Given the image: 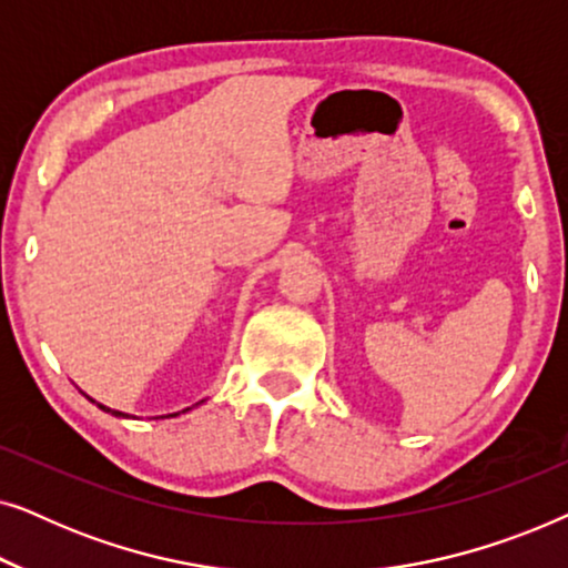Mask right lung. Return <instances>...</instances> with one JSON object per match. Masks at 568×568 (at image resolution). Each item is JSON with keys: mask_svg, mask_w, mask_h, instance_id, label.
Returning <instances> with one entry per match:
<instances>
[{"mask_svg": "<svg viewBox=\"0 0 568 568\" xmlns=\"http://www.w3.org/2000/svg\"><path fill=\"white\" fill-rule=\"evenodd\" d=\"M84 398H88V400H92V398H90V395H84ZM92 403H98V400H92ZM201 403H204V400H201ZM98 408H100V410H105V414H111V416H119V418H131L129 414H123V410L108 408V406H103V403H98ZM185 410H191V408H185ZM168 416H178V414H168ZM160 418H162V416H160Z\"/></svg>", "mask_w": 568, "mask_h": 568, "instance_id": "right-lung-1", "label": "right lung"}]
</instances>
